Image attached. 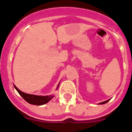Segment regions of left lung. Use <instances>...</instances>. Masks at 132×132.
Wrapping results in <instances>:
<instances>
[{"label":"left lung","instance_id":"obj_1","mask_svg":"<svg viewBox=\"0 0 132 132\" xmlns=\"http://www.w3.org/2000/svg\"><path fill=\"white\" fill-rule=\"evenodd\" d=\"M109 101H110V99L109 100H108V101H104V102H101V103H99V104H104L107 103V102H108Z\"/></svg>","mask_w":132,"mask_h":132}]
</instances>
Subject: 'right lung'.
I'll list each match as a JSON object with an SVG mask.
<instances>
[{
  "instance_id": "obj_1",
  "label": "right lung",
  "mask_w": 132,
  "mask_h": 132,
  "mask_svg": "<svg viewBox=\"0 0 132 132\" xmlns=\"http://www.w3.org/2000/svg\"><path fill=\"white\" fill-rule=\"evenodd\" d=\"M59 84L58 85L57 88H56L57 90L58 87H59ZM14 87L16 88V90L18 91V93H19L20 95L27 102H28L29 104H34V105L40 106L45 104L47 103L50 101H51L53 98V96H54L53 95H50V96H38V95H34V94H27V93H23L21 90H20L15 85H14Z\"/></svg>"
}]
</instances>
